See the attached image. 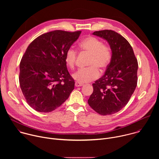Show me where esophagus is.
<instances>
[{
	"instance_id": "1",
	"label": "esophagus",
	"mask_w": 159,
	"mask_h": 159,
	"mask_svg": "<svg viewBox=\"0 0 159 159\" xmlns=\"http://www.w3.org/2000/svg\"><path fill=\"white\" fill-rule=\"evenodd\" d=\"M84 84H81V83H80V82H76L75 83V87H81V86H82Z\"/></svg>"
}]
</instances>
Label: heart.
<instances>
[{
	"instance_id": "b5f03b06",
	"label": "heart",
	"mask_w": 159,
	"mask_h": 159,
	"mask_svg": "<svg viewBox=\"0 0 159 159\" xmlns=\"http://www.w3.org/2000/svg\"><path fill=\"white\" fill-rule=\"evenodd\" d=\"M79 48L84 52L90 55L89 61V68L80 69L72 74V77L77 82L81 84L89 82L96 80L99 75V71H103L109 65L112 52L110 47L103 44L99 39L89 36L84 39L79 44ZM77 58V52L70 47L68 49L65 55V61L70 69L75 66Z\"/></svg>"
}]
</instances>
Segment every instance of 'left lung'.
Returning <instances> with one entry per match:
<instances>
[{
  "mask_svg": "<svg viewBox=\"0 0 159 159\" xmlns=\"http://www.w3.org/2000/svg\"><path fill=\"white\" fill-rule=\"evenodd\" d=\"M109 43L112 57L104 75L93 84L88 104L101 115H109L128 102L137 84L138 61L129 42L112 30L95 31Z\"/></svg>",
  "mask_w": 159,
  "mask_h": 159,
  "instance_id": "left-lung-1",
  "label": "left lung"
}]
</instances>
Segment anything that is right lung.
<instances>
[{
    "label": "right lung",
    "instance_id": "add662e5",
    "mask_svg": "<svg viewBox=\"0 0 159 159\" xmlns=\"http://www.w3.org/2000/svg\"><path fill=\"white\" fill-rule=\"evenodd\" d=\"M80 33L56 30L41 34L28 46L20 63L19 84L26 102L34 110L56 109L74 89L65 55Z\"/></svg>",
    "mask_w": 159,
    "mask_h": 159
}]
</instances>
